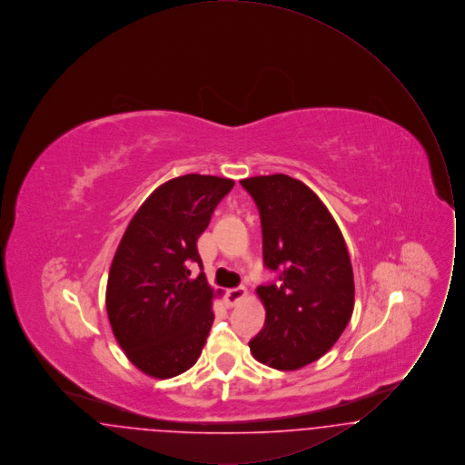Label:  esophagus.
Returning a JSON list of instances; mask_svg holds the SVG:
<instances>
[{
	"mask_svg": "<svg viewBox=\"0 0 465 465\" xmlns=\"http://www.w3.org/2000/svg\"><path fill=\"white\" fill-rule=\"evenodd\" d=\"M245 296H247V289L242 288V286L241 288L228 289L226 291V303H228V307H235V305H239L242 302Z\"/></svg>",
	"mask_w": 465,
	"mask_h": 465,
	"instance_id": "34e87169",
	"label": "esophagus"
}]
</instances>
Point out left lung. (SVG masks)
<instances>
[{
    "mask_svg": "<svg viewBox=\"0 0 465 465\" xmlns=\"http://www.w3.org/2000/svg\"><path fill=\"white\" fill-rule=\"evenodd\" d=\"M256 202L263 262L277 282L256 289L265 326L249 349L270 368L294 371L326 354L354 312V273L331 213L307 184L286 174L241 181Z\"/></svg>",
    "mask_w": 465,
    "mask_h": 465,
    "instance_id": "1",
    "label": "left lung"
}]
</instances>
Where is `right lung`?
Listing matches in <instances>:
<instances>
[{
  "instance_id": "right-lung-1",
  "label": "right lung",
  "mask_w": 465,
  "mask_h": 465,
  "mask_svg": "<svg viewBox=\"0 0 465 465\" xmlns=\"http://www.w3.org/2000/svg\"><path fill=\"white\" fill-rule=\"evenodd\" d=\"M235 181L186 174L160 184L129 223L106 288L111 330L129 361L153 378L190 370L205 345L214 289L199 263V241ZM222 294V291H218Z\"/></svg>"
}]
</instances>
